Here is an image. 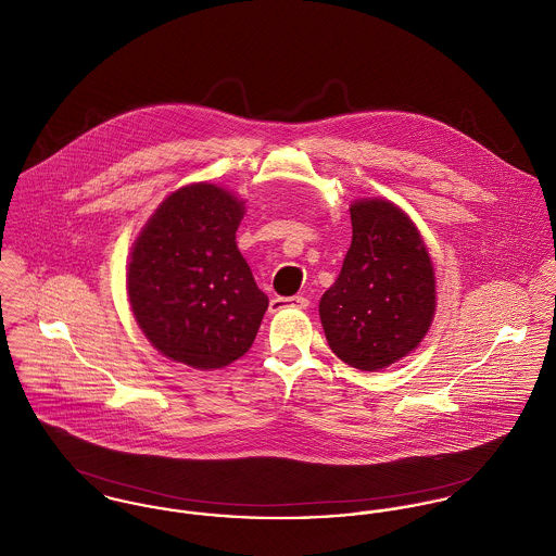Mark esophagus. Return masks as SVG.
<instances>
[{"instance_id":"esophagus-1","label":"esophagus","mask_w":556,"mask_h":556,"mask_svg":"<svg viewBox=\"0 0 556 556\" xmlns=\"http://www.w3.org/2000/svg\"><path fill=\"white\" fill-rule=\"evenodd\" d=\"M308 300L304 296H292V299H273L270 300V311L277 313L281 308H306Z\"/></svg>"}]
</instances>
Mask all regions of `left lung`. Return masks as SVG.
<instances>
[{"label": "left lung", "instance_id": "8db88e82", "mask_svg": "<svg viewBox=\"0 0 556 556\" xmlns=\"http://www.w3.org/2000/svg\"><path fill=\"white\" fill-rule=\"evenodd\" d=\"M353 239L337 281L319 300L328 344L344 364L377 372L413 353L435 315V273L428 245L389 199L349 207Z\"/></svg>", "mask_w": 556, "mask_h": 556}]
</instances>
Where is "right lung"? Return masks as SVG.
<instances>
[{
    "instance_id": "right-lung-1",
    "label": "right lung",
    "mask_w": 556,
    "mask_h": 556,
    "mask_svg": "<svg viewBox=\"0 0 556 556\" xmlns=\"http://www.w3.org/2000/svg\"><path fill=\"white\" fill-rule=\"evenodd\" d=\"M245 201L194 181L150 215L127 264V296L146 339L173 362L217 370L254 344L268 299L237 248Z\"/></svg>"
}]
</instances>
